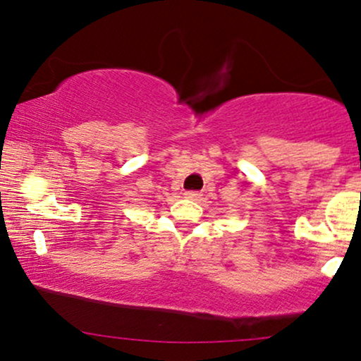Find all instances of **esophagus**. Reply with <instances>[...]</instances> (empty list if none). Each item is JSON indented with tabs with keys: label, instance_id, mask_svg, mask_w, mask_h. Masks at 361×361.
Segmentation results:
<instances>
[{
	"label": "esophagus",
	"instance_id": "1",
	"mask_svg": "<svg viewBox=\"0 0 361 361\" xmlns=\"http://www.w3.org/2000/svg\"><path fill=\"white\" fill-rule=\"evenodd\" d=\"M185 197L190 198V200H198V198H200L202 195L198 193V192H185Z\"/></svg>",
	"mask_w": 361,
	"mask_h": 361
}]
</instances>
